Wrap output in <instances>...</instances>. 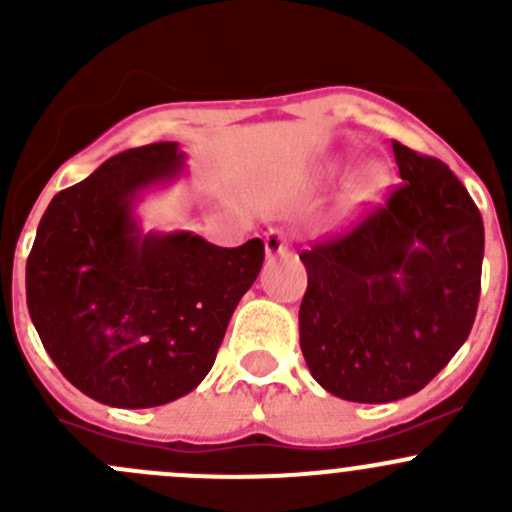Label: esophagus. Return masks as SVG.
I'll return each mask as SVG.
<instances>
[{
  "label": "esophagus",
  "mask_w": 512,
  "mask_h": 512,
  "mask_svg": "<svg viewBox=\"0 0 512 512\" xmlns=\"http://www.w3.org/2000/svg\"><path fill=\"white\" fill-rule=\"evenodd\" d=\"M289 245H287V237L282 235L280 230H270L265 235V252L267 257H280V255H287Z\"/></svg>",
  "instance_id": "1"
}]
</instances>
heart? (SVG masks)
Segmentation results:
<instances>
[{
  "label": "heart",
  "instance_id": "1",
  "mask_svg": "<svg viewBox=\"0 0 512 512\" xmlns=\"http://www.w3.org/2000/svg\"><path fill=\"white\" fill-rule=\"evenodd\" d=\"M327 173L334 175V173H337V168H329ZM352 193L356 195V198H369V195H374L376 193V175L366 173L364 178L356 180V183L352 185Z\"/></svg>",
  "mask_w": 512,
  "mask_h": 512
}]
</instances>
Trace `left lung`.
<instances>
[{
	"mask_svg": "<svg viewBox=\"0 0 512 512\" xmlns=\"http://www.w3.org/2000/svg\"><path fill=\"white\" fill-rule=\"evenodd\" d=\"M404 185L342 237L302 252L299 347L314 381L356 404L421 391L476 319L485 232L446 163L394 141Z\"/></svg>",
	"mask_w": 512,
	"mask_h": 512,
	"instance_id": "8db88e82",
	"label": "left lung"
}]
</instances>
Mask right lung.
<instances>
[{
  "label": "right lung",
  "mask_w": 512,
  "mask_h": 512,
  "mask_svg": "<svg viewBox=\"0 0 512 512\" xmlns=\"http://www.w3.org/2000/svg\"><path fill=\"white\" fill-rule=\"evenodd\" d=\"M185 158L175 141L128 148L54 195L36 230L29 314L61 374L98 404L151 409L190 394L262 270L260 237L218 247L143 230L138 203L185 178Z\"/></svg>",
  "instance_id": "add662e5"
}]
</instances>
